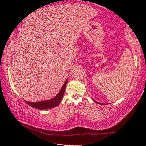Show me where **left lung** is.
<instances>
[{
	"mask_svg": "<svg viewBox=\"0 0 146 146\" xmlns=\"http://www.w3.org/2000/svg\"><path fill=\"white\" fill-rule=\"evenodd\" d=\"M95 102H96V101H95ZM97 102V103H98V104H100L99 102Z\"/></svg>",
	"mask_w": 146,
	"mask_h": 146,
	"instance_id": "left-lung-1",
	"label": "left lung"
}]
</instances>
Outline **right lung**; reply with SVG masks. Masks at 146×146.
<instances>
[{
	"mask_svg": "<svg viewBox=\"0 0 146 146\" xmlns=\"http://www.w3.org/2000/svg\"><path fill=\"white\" fill-rule=\"evenodd\" d=\"M67 82L68 80H66L65 81V82H64V85L62 86V88H61L60 92H59L57 94V95L53 98H51V99L49 100L40 101V102H31L25 100L26 102L28 104V105L31 106L32 108L38 109V110H47V109L55 108L60 104L62 98V97L64 94V91H65L66 90V84H67Z\"/></svg>",
	"mask_w": 146,
	"mask_h": 146,
	"instance_id": "right-lung-1",
	"label": "right lung"
}]
</instances>
